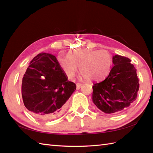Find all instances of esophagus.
Segmentation results:
<instances>
[{
	"label": "esophagus",
	"mask_w": 153,
	"mask_h": 153,
	"mask_svg": "<svg viewBox=\"0 0 153 153\" xmlns=\"http://www.w3.org/2000/svg\"><path fill=\"white\" fill-rule=\"evenodd\" d=\"M82 84L81 83H76V87H77V89H80V87H82Z\"/></svg>",
	"instance_id": "34e87169"
}]
</instances>
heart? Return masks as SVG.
<instances>
[{
    "instance_id": "obj_1",
    "label": "heart",
    "mask_w": 153,
    "mask_h": 153,
    "mask_svg": "<svg viewBox=\"0 0 153 153\" xmlns=\"http://www.w3.org/2000/svg\"><path fill=\"white\" fill-rule=\"evenodd\" d=\"M58 62L61 69L69 79H73L77 68L87 81H97L104 78L111 68L112 58L106 50L95 51L76 48L68 51L67 56L59 54Z\"/></svg>"
}]
</instances>
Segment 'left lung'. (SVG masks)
Segmentation results:
<instances>
[{
    "label": "left lung",
    "instance_id": "8db88e82",
    "mask_svg": "<svg viewBox=\"0 0 153 153\" xmlns=\"http://www.w3.org/2000/svg\"><path fill=\"white\" fill-rule=\"evenodd\" d=\"M130 62L128 58L115 55L108 76L102 82L94 83L92 100L102 112L118 113L137 99L139 79L137 70Z\"/></svg>",
    "mask_w": 153,
    "mask_h": 153
}]
</instances>
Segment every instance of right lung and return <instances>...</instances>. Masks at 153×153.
<instances>
[{
	"mask_svg": "<svg viewBox=\"0 0 153 153\" xmlns=\"http://www.w3.org/2000/svg\"><path fill=\"white\" fill-rule=\"evenodd\" d=\"M76 89V84L68 80L56 56L42 53L33 58L23 77V102L33 116L53 120L64 113L66 101Z\"/></svg>",
	"mask_w": 153,
	"mask_h": 153,
	"instance_id": "right-lung-1",
	"label": "right lung"
}]
</instances>
